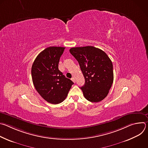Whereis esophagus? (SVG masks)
<instances>
[{
    "mask_svg": "<svg viewBox=\"0 0 148 148\" xmlns=\"http://www.w3.org/2000/svg\"><path fill=\"white\" fill-rule=\"evenodd\" d=\"M71 80H72V81H73V82H74V83H75V78H74V77H73V78H71Z\"/></svg>",
    "mask_w": 148,
    "mask_h": 148,
    "instance_id": "34e87169",
    "label": "esophagus"
}]
</instances>
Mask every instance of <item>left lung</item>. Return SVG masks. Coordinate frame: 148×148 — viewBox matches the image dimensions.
Masks as SVG:
<instances>
[{"mask_svg":"<svg viewBox=\"0 0 148 148\" xmlns=\"http://www.w3.org/2000/svg\"><path fill=\"white\" fill-rule=\"evenodd\" d=\"M70 52L78 61L85 78V84L80 88L84 97L92 102L103 100L114 81L111 59L103 51L93 46L73 47Z\"/></svg>","mask_w":148,"mask_h":148,"instance_id":"left-lung-1","label":"left lung"}]
</instances>
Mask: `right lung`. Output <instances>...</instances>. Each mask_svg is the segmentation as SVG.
<instances>
[{
    "instance_id": "obj_1",
    "label": "right lung",
    "mask_w": 148,
    "mask_h": 148,
    "mask_svg": "<svg viewBox=\"0 0 148 148\" xmlns=\"http://www.w3.org/2000/svg\"><path fill=\"white\" fill-rule=\"evenodd\" d=\"M65 47H49L36 58L32 67L34 86L49 103H60L67 97L74 82L58 70V62Z\"/></svg>"
}]
</instances>
